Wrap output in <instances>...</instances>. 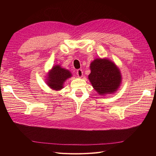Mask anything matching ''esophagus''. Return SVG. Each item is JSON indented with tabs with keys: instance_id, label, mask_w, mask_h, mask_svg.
<instances>
[{
	"instance_id": "obj_1",
	"label": "esophagus",
	"mask_w": 156,
	"mask_h": 156,
	"mask_svg": "<svg viewBox=\"0 0 156 156\" xmlns=\"http://www.w3.org/2000/svg\"><path fill=\"white\" fill-rule=\"evenodd\" d=\"M77 74L78 77H79V78L82 77H83V71H82V69H77Z\"/></svg>"
}]
</instances>
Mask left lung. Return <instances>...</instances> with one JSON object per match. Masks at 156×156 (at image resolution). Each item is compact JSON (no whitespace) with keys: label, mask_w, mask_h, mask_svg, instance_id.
Listing matches in <instances>:
<instances>
[{"label":"left lung","mask_w":156,"mask_h":156,"mask_svg":"<svg viewBox=\"0 0 156 156\" xmlns=\"http://www.w3.org/2000/svg\"><path fill=\"white\" fill-rule=\"evenodd\" d=\"M91 72L88 79L100 95L112 94L117 91L122 81L119 68L107 58H96L90 66Z\"/></svg>","instance_id":"left-lung-1"}]
</instances>
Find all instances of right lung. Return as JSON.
Returning <instances> with one entry per match:
<instances>
[{
	"label": "right lung",
	"mask_w": 156,
	"mask_h": 156,
	"mask_svg": "<svg viewBox=\"0 0 156 156\" xmlns=\"http://www.w3.org/2000/svg\"><path fill=\"white\" fill-rule=\"evenodd\" d=\"M72 76V75L69 70L62 68L60 65H56L49 72L46 82L51 89L60 90L64 88V83L66 80Z\"/></svg>",
	"instance_id": "obj_1"
}]
</instances>
